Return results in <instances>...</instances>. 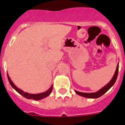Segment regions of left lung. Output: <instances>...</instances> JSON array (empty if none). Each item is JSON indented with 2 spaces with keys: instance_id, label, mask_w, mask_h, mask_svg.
<instances>
[{
  "instance_id": "1",
  "label": "left lung",
  "mask_w": 125,
  "mask_h": 125,
  "mask_svg": "<svg viewBox=\"0 0 125 125\" xmlns=\"http://www.w3.org/2000/svg\"><path fill=\"white\" fill-rule=\"evenodd\" d=\"M118 66H119V63H118L117 66H116V69L115 71V73L114 74V76H113L112 79L111 80V81L108 83L106 86H105L104 87H103L101 89H100L99 91L96 92V93H81V92H78L77 91H75L76 93L78 95H81V96L87 98H98L99 97L102 96V95L105 94L108 89H110V87L113 86V85L115 84V81H116V78H117L118 76Z\"/></svg>"
}]
</instances>
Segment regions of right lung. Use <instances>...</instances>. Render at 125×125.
<instances>
[{"mask_svg": "<svg viewBox=\"0 0 125 125\" xmlns=\"http://www.w3.org/2000/svg\"><path fill=\"white\" fill-rule=\"evenodd\" d=\"M7 77H8V80H9V83H10V85L11 86V87H12L15 90L17 91L19 94H20L21 95H23L24 97L26 98V99H34V100H36V101H38V100L42 99H44V98L47 97L50 94H51V92H52V86H51V87H50V89H48L47 91L44 92V93H40V94H29V93H24V92H23L22 90L18 89V87H17V86H15V85L13 83V82L11 81L10 77H9V76L8 75V74H7Z\"/></svg>", "mask_w": 125, "mask_h": 125, "instance_id": "right-lung-1", "label": "right lung"}]
</instances>
